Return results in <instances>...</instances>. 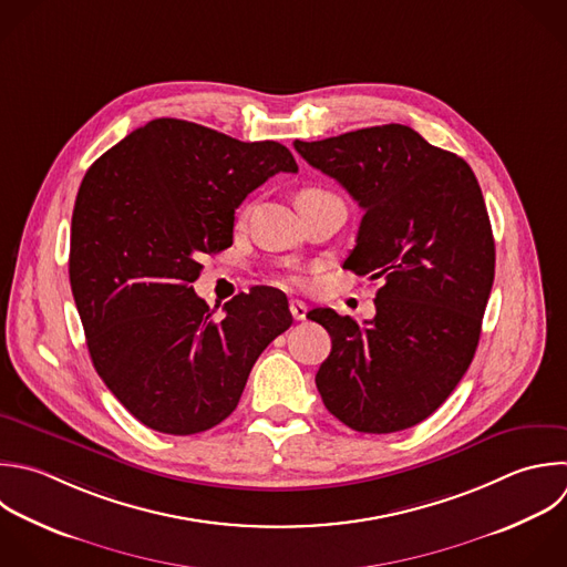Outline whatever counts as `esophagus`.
Returning <instances> with one entry per match:
<instances>
[{"instance_id": "34e87169", "label": "esophagus", "mask_w": 567, "mask_h": 567, "mask_svg": "<svg viewBox=\"0 0 567 567\" xmlns=\"http://www.w3.org/2000/svg\"><path fill=\"white\" fill-rule=\"evenodd\" d=\"M290 315H292L297 321H303L306 315H308V306H306L303 301H299V299H292V301H290Z\"/></svg>"}]
</instances>
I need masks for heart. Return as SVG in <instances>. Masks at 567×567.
Here are the masks:
<instances>
[{
  "label": "heart",
  "mask_w": 567,
  "mask_h": 567,
  "mask_svg": "<svg viewBox=\"0 0 567 567\" xmlns=\"http://www.w3.org/2000/svg\"><path fill=\"white\" fill-rule=\"evenodd\" d=\"M323 195H328L326 190H321V188H303L301 193H299V197H297V202H306V199H315V197H323ZM250 213V206L241 213V217H246ZM292 286H299L301 284V279L299 277H290L288 279Z\"/></svg>",
  "instance_id": "obj_1"
}]
</instances>
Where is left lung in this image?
Returning a JSON list of instances; mask_svg holds the SVG:
<instances>
[{"mask_svg":"<svg viewBox=\"0 0 567 567\" xmlns=\"http://www.w3.org/2000/svg\"><path fill=\"white\" fill-rule=\"evenodd\" d=\"M295 151L363 208L343 268L383 284L363 326L332 308L308 312L332 337L319 394L357 432L412 427L450 396L478 346L494 281L478 182L461 157L401 124L297 140Z\"/></svg>","mask_w":567,"mask_h":567,"instance_id":"obj_1","label":"left lung"}]
</instances>
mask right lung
Here are the masks:
<instances>
[{"label": "right lung", "mask_w": 567, "mask_h": 567, "mask_svg": "<svg viewBox=\"0 0 567 567\" xmlns=\"http://www.w3.org/2000/svg\"><path fill=\"white\" fill-rule=\"evenodd\" d=\"M277 173H297L277 142L162 117L106 151L80 186L69 275L89 352L151 430L186 436L221 423L292 323L275 288L233 297L217 319L190 286L204 255L233 246L235 208Z\"/></svg>", "instance_id": "right-lung-1"}]
</instances>
